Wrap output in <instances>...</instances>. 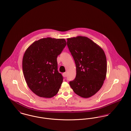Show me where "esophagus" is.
Here are the masks:
<instances>
[{"mask_svg":"<svg viewBox=\"0 0 131 131\" xmlns=\"http://www.w3.org/2000/svg\"><path fill=\"white\" fill-rule=\"evenodd\" d=\"M62 75L64 77H66L67 76V73H63Z\"/></svg>","mask_w":131,"mask_h":131,"instance_id":"obj_1","label":"esophagus"}]
</instances>
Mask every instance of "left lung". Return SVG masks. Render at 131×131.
I'll use <instances>...</instances> for the list:
<instances>
[{
	"label": "left lung",
	"instance_id": "obj_1",
	"mask_svg": "<svg viewBox=\"0 0 131 131\" xmlns=\"http://www.w3.org/2000/svg\"><path fill=\"white\" fill-rule=\"evenodd\" d=\"M67 44L76 66V77L69 84L75 93L89 98L96 93L106 79L107 63L103 50L84 36L68 38Z\"/></svg>",
	"mask_w": 131,
	"mask_h": 131
}]
</instances>
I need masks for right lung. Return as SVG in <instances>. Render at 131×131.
<instances>
[{
  "label": "right lung",
  "mask_w": 131,
  "mask_h": 131,
  "mask_svg": "<svg viewBox=\"0 0 131 131\" xmlns=\"http://www.w3.org/2000/svg\"><path fill=\"white\" fill-rule=\"evenodd\" d=\"M66 46L64 39L46 38L35 41L23 59L25 81L38 96L50 98L58 93L63 77L57 70V57Z\"/></svg>",
  "instance_id": "obj_1"
}]
</instances>
